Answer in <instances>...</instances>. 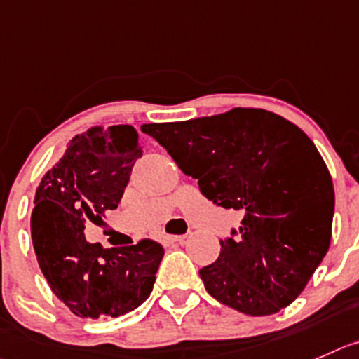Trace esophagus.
<instances>
[{"label":"esophagus","mask_w":359,"mask_h":359,"mask_svg":"<svg viewBox=\"0 0 359 359\" xmlns=\"http://www.w3.org/2000/svg\"><path fill=\"white\" fill-rule=\"evenodd\" d=\"M163 241H165V243H183V241H185V236H182V234H174V236H170V234H165V236H163Z\"/></svg>","instance_id":"34e87169"}]
</instances>
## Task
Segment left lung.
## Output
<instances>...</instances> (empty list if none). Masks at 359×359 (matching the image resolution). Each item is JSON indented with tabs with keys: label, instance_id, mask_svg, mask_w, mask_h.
Listing matches in <instances>:
<instances>
[{
	"label": "left lung",
	"instance_id": "obj_1",
	"mask_svg": "<svg viewBox=\"0 0 359 359\" xmlns=\"http://www.w3.org/2000/svg\"><path fill=\"white\" fill-rule=\"evenodd\" d=\"M141 130L167 149L199 190L241 222L199 269L224 305L269 316L294 302L330 248L335 192L316 144L294 123L264 109L149 123Z\"/></svg>",
	"mask_w": 359,
	"mask_h": 359
}]
</instances>
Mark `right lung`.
I'll use <instances>...</instances> for the list:
<instances>
[{
    "instance_id": "obj_1",
    "label": "right lung",
    "mask_w": 359,
    "mask_h": 359,
    "mask_svg": "<svg viewBox=\"0 0 359 359\" xmlns=\"http://www.w3.org/2000/svg\"><path fill=\"white\" fill-rule=\"evenodd\" d=\"M132 125L90 128L75 135L36 189L32 238L54 294L79 317H118L151 294L163 247L142 240L104 248L84 236V222L116 210L141 158Z\"/></svg>"
}]
</instances>
